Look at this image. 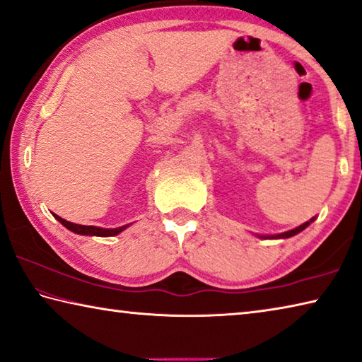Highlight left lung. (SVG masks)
Masks as SVG:
<instances>
[{
	"label": "left lung",
	"mask_w": 362,
	"mask_h": 362,
	"mask_svg": "<svg viewBox=\"0 0 362 362\" xmlns=\"http://www.w3.org/2000/svg\"><path fill=\"white\" fill-rule=\"evenodd\" d=\"M313 221H315V218H311L310 221L303 223V224H301V226H298V228H295V229H292V230H287V233L276 234V235H259V237H263V239H288V237H292V235H295V234L301 233V230H303V229H306L308 226H310V223H313Z\"/></svg>",
	"instance_id": "1"
}]
</instances>
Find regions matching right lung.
<instances>
[{"instance_id":"1","label":"right lung","mask_w":362,"mask_h":362,"mask_svg":"<svg viewBox=\"0 0 362 362\" xmlns=\"http://www.w3.org/2000/svg\"><path fill=\"white\" fill-rule=\"evenodd\" d=\"M56 216V220L64 224L65 228L69 230H72L75 234H80V235H98V237H110V235H117L120 234L122 230H125L129 224L127 226H120V228H114V229H105V228H98V226H83V224H75V223H70L67 220H64L61 216Z\"/></svg>"}]
</instances>
